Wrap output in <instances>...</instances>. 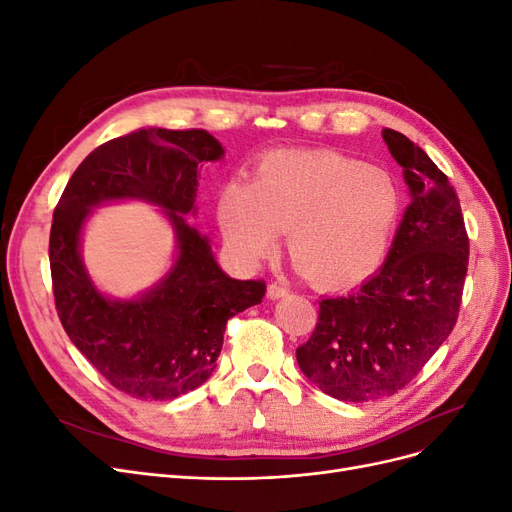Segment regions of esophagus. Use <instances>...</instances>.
Returning a JSON list of instances; mask_svg holds the SVG:
<instances>
[{
  "label": "esophagus",
  "instance_id": "1",
  "mask_svg": "<svg viewBox=\"0 0 512 512\" xmlns=\"http://www.w3.org/2000/svg\"><path fill=\"white\" fill-rule=\"evenodd\" d=\"M288 292H290V290H288L286 286H282V284H269V288H267V297H269L271 301H277V299H284Z\"/></svg>",
  "mask_w": 512,
  "mask_h": 512
}]
</instances>
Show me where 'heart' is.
Returning a JSON list of instances; mask_svg holds the SVG:
<instances>
[{
	"instance_id": "obj_1",
	"label": "heart",
	"mask_w": 512,
	"mask_h": 512,
	"mask_svg": "<svg viewBox=\"0 0 512 512\" xmlns=\"http://www.w3.org/2000/svg\"><path fill=\"white\" fill-rule=\"evenodd\" d=\"M401 211L395 179L380 166L335 151H275L250 185L220 194L218 220L245 262H258L288 230V252L307 280L346 288L374 275L389 252Z\"/></svg>"
}]
</instances>
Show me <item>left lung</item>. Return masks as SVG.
<instances>
[{
  "instance_id": "left-lung-1",
  "label": "left lung",
  "mask_w": 512,
  "mask_h": 512,
  "mask_svg": "<svg viewBox=\"0 0 512 512\" xmlns=\"http://www.w3.org/2000/svg\"><path fill=\"white\" fill-rule=\"evenodd\" d=\"M410 190L382 269L352 294L320 301L312 337L297 348L309 382L339 401L395 395L451 335L470 241L448 177L408 136L382 130Z\"/></svg>"
}]
</instances>
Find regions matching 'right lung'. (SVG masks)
Instances as JSON below:
<instances>
[{
	"instance_id": "add662e5",
	"label": "right lung",
	"mask_w": 512,
	"mask_h": 512,
	"mask_svg": "<svg viewBox=\"0 0 512 512\" xmlns=\"http://www.w3.org/2000/svg\"><path fill=\"white\" fill-rule=\"evenodd\" d=\"M222 156L207 130H134L91 151L55 207L49 260L59 320L85 359L132 397L164 401L198 389L213 374L228 318L267 292L265 282L228 277L185 218L196 213L203 162ZM117 199L156 204L178 239L174 267L134 300L106 298L80 256L88 215Z\"/></svg>"
}]
</instances>
